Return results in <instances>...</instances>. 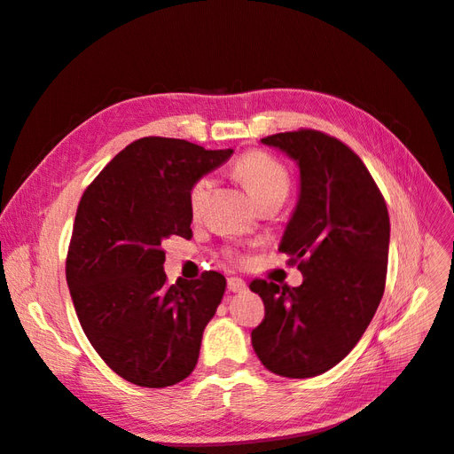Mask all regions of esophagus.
I'll return each instance as SVG.
<instances>
[{"instance_id":"obj_1","label":"esophagus","mask_w":454,"mask_h":454,"mask_svg":"<svg viewBox=\"0 0 454 454\" xmlns=\"http://www.w3.org/2000/svg\"><path fill=\"white\" fill-rule=\"evenodd\" d=\"M246 287H248V286H246V282L242 278H237V277L227 278V290L232 292V294H240V292L246 290Z\"/></svg>"}]
</instances>
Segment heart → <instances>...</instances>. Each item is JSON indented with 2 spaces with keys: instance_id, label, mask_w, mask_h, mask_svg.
Masks as SVG:
<instances>
[{
  "instance_id": "heart-1",
  "label": "heart",
  "mask_w": 454,
  "mask_h": 454,
  "mask_svg": "<svg viewBox=\"0 0 454 454\" xmlns=\"http://www.w3.org/2000/svg\"><path fill=\"white\" fill-rule=\"evenodd\" d=\"M235 172L259 206H263L270 200H284L287 191H290V174H287V168L278 159H274L272 155L265 153V151H250V153L242 155L237 162ZM210 191V176H199L197 180L191 184L187 200L191 212L195 215L202 212ZM227 257L232 261L244 259L235 252H227Z\"/></svg>"
}]
</instances>
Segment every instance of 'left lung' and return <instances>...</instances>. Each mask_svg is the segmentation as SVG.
<instances>
[{"label": "left lung", "instance_id": "left-lung-1", "mask_svg": "<svg viewBox=\"0 0 454 454\" xmlns=\"http://www.w3.org/2000/svg\"><path fill=\"white\" fill-rule=\"evenodd\" d=\"M261 142L299 164L301 195L278 252L303 284H250L265 305L252 345L272 373L316 377L345 358L373 320L387 284L388 208L364 160L333 136L299 129Z\"/></svg>", "mask_w": 454, "mask_h": 454}]
</instances>
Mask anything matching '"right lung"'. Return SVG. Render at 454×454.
I'll list each match as a JSON object with an SVG mask.
<instances>
[{
    "mask_svg": "<svg viewBox=\"0 0 454 454\" xmlns=\"http://www.w3.org/2000/svg\"><path fill=\"white\" fill-rule=\"evenodd\" d=\"M232 149L147 136L117 153L79 200L66 280L81 327L119 377L164 388L191 375L223 274L167 282L162 242L191 239L189 187Z\"/></svg>",
    "mask_w": 454,
    "mask_h": 454,
    "instance_id": "obj_1",
    "label": "right lung"
}]
</instances>
